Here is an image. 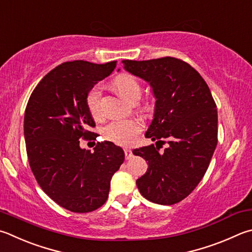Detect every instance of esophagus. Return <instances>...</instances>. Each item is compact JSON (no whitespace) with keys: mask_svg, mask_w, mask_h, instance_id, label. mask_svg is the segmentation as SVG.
I'll return each mask as SVG.
<instances>
[{"mask_svg":"<svg viewBox=\"0 0 252 252\" xmlns=\"http://www.w3.org/2000/svg\"><path fill=\"white\" fill-rule=\"evenodd\" d=\"M125 154H126V159H130L132 158V151L129 149H125Z\"/></svg>","mask_w":252,"mask_h":252,"instance_id":"esophagus-1","label":"esophagus"}]
</instances>
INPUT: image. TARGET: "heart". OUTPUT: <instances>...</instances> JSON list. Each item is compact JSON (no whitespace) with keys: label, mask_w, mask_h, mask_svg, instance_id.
<instances>
[{"label":"heart","mask_w":252,"mask_h":252,"mask_svg":"<svg viewBox=\"0 0 252 252\" xmlns=\"http://www.w3.org/2000/svg\"><path fill=\"white\" fill-rule=\"evenodd\" d=\"M114 88L123 98L131 102H135L140 98L142 88L140 82L134 76L123 74L118 76L113 81ZM101 85H94L86 94V106L89 113L94 119L101 118ZM143 125L139 119L116 120L109 123L103 129V135L107 140L119 145H131L138 139Z\"/></svg>","instance_id":"1"}]
</instances>
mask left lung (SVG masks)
<instances>
[{
  "label": "left lung",
  "instance_id": "obj_1",
  "mask_svg": "<svg viewBox=\"0 0 252 252\" xmlns=\"http://www.w3.org/2000/svg\"><path fill=\"white\" fill-rule=\"evenodd\" d=\"M132 75L148 81L157 101L145 138L157 141L133 150L149 168L136 180L143 197L173 205L202 181L217 145V109L206 81L189 63L174 57L122 61ZM168 143L160 151L158 144Z\"/></svg>",
  "mask_w": 252,
  "mask_h": 252
}]
</instances>
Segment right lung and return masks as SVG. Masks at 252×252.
I'll return each mask as SVG.
<instances>
[{
    "instance_id": "1",
    "label": "right lung",
    "mask_w": 252,
    "mask_h": 252,
    "mask_svg": "<svg viewBox=\"0 0 252 252\" xmlns=\"http://www.w3.org/2000/svg\"><path fill=\"white\" fill-rule=\"evenodd\" d=\"M116 66L117 62L63 63L39 81L27 102L24 136L31 170L45 193L70 212L101 207L112 175L125 161L123 150L112 142H99L94 152L79 145L81 138L95 134L86 94Z\"/></svg>"
}]
</instances>
